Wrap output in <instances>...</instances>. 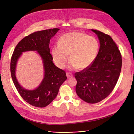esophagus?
Wrapping results in <instances>:
<instances>
[{"label":"esophagus","mask_w":134,"mask_h":134,"mask_svg":"<svg viewBox=\"0 0 134 134\" xmlns=\"http://www.w3.org/2000/svg\"><path fill=\"white\" fill-rule=\"evenodd\" d=\"M66 75L68 78H70V77H72L73 76V75L69 73V72H67L66 74Z\"/></svg>","instance_id":"obj_1"}]
</instances>
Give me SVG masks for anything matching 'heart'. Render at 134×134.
Masks as SVG:
<instances>
[{
    "mask_svg": "<svg viewBox=\"0 0 134 134\" xmlns=\"http://www.w3.org/2000/svg\"><path fill=\"white\" fill-rule=\"evenodd\" d=\"M99 49L96 38L79 32H72L63 35L52 51L53 60L60 68L65 67L68 60L70 70H83L91 65L95 60Z\"/></svg>",
    "mask_w": 134,
    "mask_h": 134,
    "instance_id": "b5f03b06",
    "label": "heart"
}]
</instances>
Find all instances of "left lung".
Here are the masks:
<instances>
[{"label":"left lung","instance_id":"8db88e82","mask_svg":"<svg viewBox=\"0 0 134 134\" xmlns=\"http://www.w3.org/2000/svg\"><path fill=\"white\" fill-rule=\"evenodd\" d=\"M91 31L98 36L100 49L91 65L75 72V90L81 99L95 104L105 99L113 90L121 72L122 58L111 36L99 30Z\"/></svg>","mask_w":134,"mask_h":134}]
</instances>
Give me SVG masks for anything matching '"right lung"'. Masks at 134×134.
<instances>
[{
  "label": "right lung",
  "mask_w": 134,
  "mask_h": 134,
  "mask_svg": "<svg viewBox=\"0 0 134 134\" xmlns=\"http://www.w3.org/2000/svg\"><path fill=\"white\" fill-rule=\"evenodd\" d=\"M59 29L54 28L34 32L23 38L17 44L11 58L10 72L13 81L18 93L26 102L38 108H44L56 98L60 87L67 77L65 71L54 65L49 48L50 40ZM36 51L43 63L44 78L34 90H27L18 82L15 70L17 62L23 52Z\"/></svg>",
  "instance_id": "right-lung-1"
}]
</instances>
